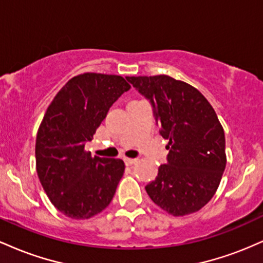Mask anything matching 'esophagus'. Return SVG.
Here are the masks:
<instances>
[{
  "label": "esophagus",
  "mask_w": 263,
  "mask_h": 263,
  "mask_svg": "<svg viewBox=\"0 0 263 263\" xmlns=\"http://www.w3.org/2000/svg\"><path fill=\"white\" fill-rule=\"evenodd\" d=\"M137 162V159L136 158H125V163L127 165H132V164H135V163Z\"/></svg>",
  "instance_id": "esophagus-1"
}]
</instances>
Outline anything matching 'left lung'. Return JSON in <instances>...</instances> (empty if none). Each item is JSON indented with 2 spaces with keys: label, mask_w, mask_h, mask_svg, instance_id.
<instances>
[{
  "label": "left lung",
  "mask_w": 263,
  "mask_h": 263,
  "mask_svg": "<svg viewBox=\"0 0 263 263\" xmlns=\"http://www.w3.org/2000/svg\"><path fill=\"white\" fill-rule=\"evenodd\" d=\"M152 104L167 164L146 185L155 204L173 216L200 210L218 189L226 165L225 135L216 112L194 86L168 75L127 77Z\"/></svg>",
  "instance_id": "left-lung-1"
}]
</instances>
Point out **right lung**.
<instances>
[{
	"label": "right lung",
	"instance_id": "obj_1",
	"mask_svg": "<svg viewBox=\"0 0 263 263\" xmlns=\"http://www.w3.org/2000/svg\"><path fill=\"white\" fill-rule=\"evenodd\" d=\"M129 87L120 75L80 74L59 90L45 111L35 140V167L49 200L68 218L90 219L112 200L125 163L92 157L84 148Z\"/></svg>",
	"mask_w": 263,
	"mask_h": 263
}]
</instances>
